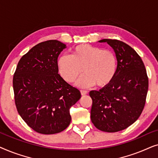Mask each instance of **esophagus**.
Masks as SVG:
<instances>
[{
    "label": "esophagus",
    "mask_w": 158,
    "mask_h": 158,
    "mask_svg": "<svg viewBox=\"0 0 158 158\" xmlns=\"http://www.w3.org/2000/svg\"><path fill=\"white\" fill-rule=\"evenodd\" d=\"M81 93L82 96H85V95L88 94V91L85 90H81Z\"/></svg>",
    "instance_id": "34e87169"
}]
</instances>
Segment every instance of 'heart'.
<instances>
[{
  "mask_svg": "<svg viewBox=\"0 0 158 158\" xmlns=\"http://www.w3.org/2000/svg\"><path fill=\"white\" fill-rule=\"evenodd\" d=\"M60 76L68 83H73L82 73H85L76 85L89 88L96 84L105 87L115 77L118 60L114 52L90 44H80L71 50L70 56L62 55L57 60Z\"/></svg>",
  "mask_w": 158,
  "mask_h": 158,
  "instance_id": "obj_1",
  "label": "heart"
}]
</instances>
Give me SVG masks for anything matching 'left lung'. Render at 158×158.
<instances>
[{
    "label": "left lung",
    "mask_w": 158,
    "mask_h": 158,
    "mask_svg": "<svg viewBox=\"0 0 158 158\" xmlns=\"http://www.w3.org/2000/svg\"><path fill=\"white\" fill-rule=\"evenodd\" d=\"M118 60L117 73L109 85L89 95L93 103L90 118L99 130L116 132L137 120L144 107L148 77L141 57L135 49L117 40L104 39Z\"/></svg>",
    "instance_id": "left-lung-1"
}]
</instances>
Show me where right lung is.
<instances>
[{
	"instance_id": "obj_1",
	"label": "right lung",
	"mask_w": 158,
	"mask_h": 158,
	"mask_svg": "<svg viewBox=\"0 0 158 158\" xmlns=\"http://www.w3.org/2000/svg\"><path fill=\"white\" fill-rule=\"evenodd\" d=\"M66 45L57 40L36 44L19 60L13 78L19 115L36 132H61L70 124V107L81 92L58 74L57 58Z\"/></svg>"
}]
</instances>
